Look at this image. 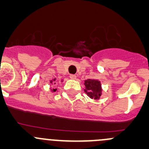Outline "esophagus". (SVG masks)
<instances>
[{"label": "esophagus", "instance_id": "1", "mask_svg": "<svg viewBox=\"0 0 149 149\" xmlns=\"http://www.w3.org/2000/svg\"><path fill=\"white\" fill-rule=\"evenodd\" d=\"M70 78L72 80H76V75L71 74V75H70Z\"/></svg>", "mask_w": 149, "mask_h": 149}]
</instances>
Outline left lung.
Returning <instances> with one entry per match:
<instances>
[{"instance_id":"obj_1","label":"left lung","mask_w":149,"mask_h":149,"mask_svg":"<svg viewBox=\"0 0 149 149\" xmlns=\"http://www.w3.org/2000/svg\"><path fill=\"white\" fill-rule=\"evenodd\" d=\"M84 91L92 99H100L102 94V86L101 81L96 79H87L84 81Z\"/></svg>"}]
</instances>
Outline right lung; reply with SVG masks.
<instances>
[{
  "instance_id": "1",
  "label": "right lung",
  "mask_w": 149,
  "mask_h": 149,
  "mask_svg": "<svg viewBox=\"0 0 149 149\" xmlns=\"http://www.w3.org/2000/svg\"><path fill=\"white\" fill-rule=\"evenodd\" d=\"M63 80H61V82H63ZM56 82H57V81H56V78H55V79H53L52 80H51V81H50V83H51V84H54V85H56V84H57ZM51 91L53 92V93H54V92H56V91H57V88L51 89Z\"/></svg>"
}]
</instances>
